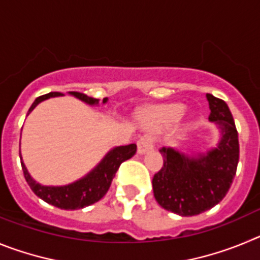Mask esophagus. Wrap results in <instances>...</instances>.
Returning <instances> with one entry per match:
<instances>
[{
	"mask_svg": "<svg viewBox=\"0 0 260 260\" xmlns=\"http://www.w3.org/2000/svg\"><path fill=\"white\" fill-rule=\"evenodd\" d=\"M138 152L144 153L146 151L153 148V144H155V141L153 138L150 137V135H144V137H141L138 139Z\"/></svg>",
	"mask_w": 260,
	"mask_h": 260,
	"instance_id": "esophagus-1",
	"label": "esophagus"
}]
</instances>
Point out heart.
<instances>
[{
	"mask_svg": "<svg viewBox=\"0 0 260 260\" xmlns=\"http://www.w3.org/2000/svg\"><path fill=\"white\" fill-rule=\"evenodd\" d=\"M183 105L181 104H171L164 105V107L158 108L157 109V117L158 119H161L164 122H174L180 118L183 113Z\"/></svg>",
	"mask_w": 260,
	"mask_h": 260,
	"instance_id": "obj_1",
	"label": "heart"
}]
</instances>
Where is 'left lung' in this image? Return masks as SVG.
Returning <instances> with one entry per match:
<instances>
[{
	"instance_id": "left-lung-1",
	"label": "left lung",
	"mask_w": 260,
	"mask_h": 260,
	"mask_svg": "<svg viewBox=\"0 0 260 260\" xmlns=\"http://www.w3.org/2000/svg\"><path fill=\"white\" fill-rule=\"evenodd\" d=\"M210 121L216 122L222 138L215 150L187 157L162 147L164 162L152 178L153 195L164 210L181 216H195L215 207L231 189L237 172L240 143L233 116L224 100L207 93Z\"/></svg>"
}]
</instances>
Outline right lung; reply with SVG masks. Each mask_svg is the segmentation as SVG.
Listing matches in <instances>:
<instances>
[{"label": "right lung", "mask_w": 260, "mask_h": 260, "mask_svg": "<svg viewBox=\"0 0 260 260\" xmlns=\"http://www.w3.org/2000/svg\"><path fill=\"white\" fill-rule=\"evenodd\" d=\"M70 93L89 105L99 103L98 99L89 98L86 93H80L77 92V91H71ZM59 95H62V93L49 92L47 95L39 96L28 109V113L39 103L45 100V99L54 98V96ZM103 103H107V98H104ZM135 152H137V144L134 143L128 144V146L117 147L105 156L104 160L88 176L77 181V182L71 183V185L61 186V187H49V186L39 185V183L32 180L22 160H20V164H22L23 174H24L27 183L39 198L52 204L54 207L61 208V210H79V208L87 207V206L96 203L107 194L114 174L118 171L119 165L130 157H133Z\"/></svg>", "instance_id": "obj_1"}]
</instances>
